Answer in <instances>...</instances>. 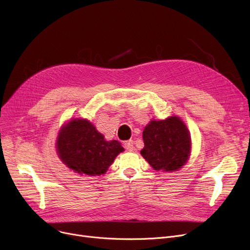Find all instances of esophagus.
Here are the masks:
<instances>
[{
    "label": "esophagus",
    "instance_id": "1",
    "mask_svg": "<svg viewBox=\"0 0 250 250\" xmlns=\"http://www.w3.org/2000/svg\"><path fill=\"white\" fill-rule=\"evenodd\" d=\"M124 146H125V148L127 151H129V152H132V151H134V150H135V147H134V142H133L132 140H129V141L125 142Z\"/></svg>",
    "mask_w": 250,
    "mask_h": 250
}]
</instances>
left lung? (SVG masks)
<instances>
[{"label":"left lung","mask_w":250,"mask_h":250,"mask_svg":"<svg viewBox=\"0 0 250 250\" xmlns=\"http://www.w3.org/2000/svg\"><path fill=\"white\" fill-rule=\"evenodd\" d=\"M143 140L141 155L157 171H176L189 159L190 133L179 116L152 120L144 128Z\"/></svg>","instance_id":"1"}]
</instances>
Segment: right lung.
<instances>
[{
  "mask_svg": "<svg viewBox=\"0 0 250 250\" xmlns=\"http://www.w3.org/2000/svg\"><path fill=\"white\" fill-rule=\"evenodd\" d=\"M56 145L59 158L65 166L89 176L104 174L116 156L125 151L118 141L105 140L86 118H73L62 125Z\"/></svg>",
  "mask_w": 250,
  "mask_h": 250,
  "instance_id": "1",
  "label": "right lung"
}]
</instances>
